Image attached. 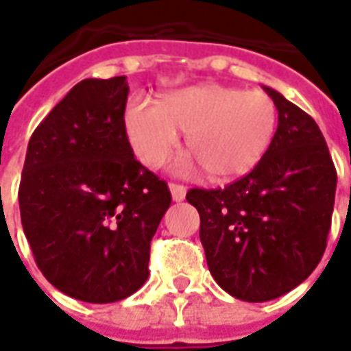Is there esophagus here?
I'll list each match as a JSON object with an SVG mask.
<instances>
[{"label": "esophagus", "instance_id": "34e87169", "mask_svg": "<svg viewBox=\"0 0 351 351\" xmlns=\"http://www.w3.org/2000/svg\"><path fill=\"white\" fill-rule=\"evenodd\" d=\"M169 189H171V197L175 202H182V200L186 199V191L187 187L182 186V184H169Z\"/></svg>", "mask_w": 351, "mask_h": 351}]
</instances>
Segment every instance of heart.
<instances>
[{
  "label": "heart",
  "mask_w": 351,
  "mask_h": 351,
  "mask_svg": "<svg viewBox=\"0 0 351 351\" xmlns=\"http://www.w3.org/2000/svg\"><path fill=\"white\" fill-rule=\"evenodd\" d=\"M278 127L276 104L263 92L221 84H199L165 95L160 104L134 99L123 114L130 149L147 167H160L178 147L195 158H180L173 169L189 175L204 167L213 180L247 175L271 149Z\"/></svg>",
  "instance_id": "heart-1"
}]
</instances>
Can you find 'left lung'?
<instances>
[{
	"mask_svg": "<svg viewBox=\"0 0 351 351\" xmlns=\"http://www.w3.org/2000/svg\"><path fill=\"white\" fill-rule=\"evenodd\" d=\"M278 110L271 149L224 189H189L211 276L245 302H269L300 285L322 259L337 171L309 114L263 86Z\"/></svg>",
	"mask_w": 351,
	"mask_h": 351,
	"instance_id": "obj_1",
	"label": "left lung"
}]
</instances>
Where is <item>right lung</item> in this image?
Instances as JSON below:
<instances>
[{
  "label": "right lung",
  "instance_id": "1",
  "mask_svg": "<svg viewBox=\"0 0 351 351\" xmlns=\"http://www.w3.org/2000/svg\"><path fill=\"white\" fill-rule=\"evenodd\" d=\"M127 77L84 79L29 140L21 226L47 282L77 300L110 304L147 282L152 235L169 187L134 158L123 128Z\"/></svg>",
  "mask_w": 351,
  "mask_h": 351
}]
</instances>
